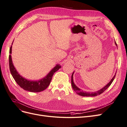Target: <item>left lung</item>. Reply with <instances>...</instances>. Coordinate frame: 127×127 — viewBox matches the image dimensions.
I'll return each mask as SVG.
<instances>
[{
  "label": "left lung",
  "mask_w": 127,
  "mask_h": 127,
  "mask_svg": "<svg viewBox=\"0 0 127 127\" xmlns=\"http://www.w3.org/2000/svg\"><path fill=\"white\" fill-rule=\"evenodd\" d=\"M115 43H116V45L117 46V44L116 43V42L115 41ZM73 74H74V72L72 73V76H71V85H72V87L74 90L77 93L78 95L82 96H97L98 95H100L101 94H102V93H103L106 89H107L110 85L111 84H112V83L113 82L114 79L115 78V77H116V73L115 74L114 76H113V77L112 78V79L111 80V81L107 84L106 85H105L104 87H103L102 89L99 90V91H97V92H83V91H81V90L77 86H76V85L74 84V81H73Z\"/></svg>",
  "instance_id": "1"
}]
</instances>
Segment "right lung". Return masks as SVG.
Masks as SVG:
<instances>
[{
    "instance_id": "right-lung-1",
    "label": "right lung",
    "mask_w": 127,
    "mask_h": 127,
    "mask_svg": "<svg viewBox=\"0 0 127 127\" xmlns=\"http://www.w3.org/2000/svg\"><path fill=\"white\" fill-rule=\"evenodd\" d=\"M11 48L12 46L11 45L9 50L10 54H11ZM9 65L10 73L15 82L24 90L31 92H40L45 90L50 83L54 73L61 67L60 65L57 64L44 78L37 81H32L24 78L18 74L14 66L10 55L9 56Z\"/></svg>"
}]
</instances>
